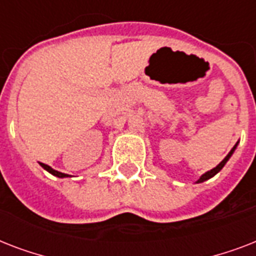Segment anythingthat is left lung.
Masks as SVG:
<instances>
[{"label": "left lung", "instance_id": "obj_1", "mask_svg": "<svg viewBox=\"0 0 256 256\" xmlns=\"http://www.w3.org/2000/svg\"><path fill=\"white\" fill-rule=\"evenodd\" d=\"M235 148H236V144H235L234 148H231V152H228V154H227V156H226V158H224V160H223L222 162H220V164H219L218 166H216V168H212V170H210V171H207L206 174H203L202 176H200V178H199L198 183H200V182H204V180H207V179L212 178V176H214L215 174H218L219 171L222 170V168H223V166H224V164H226V162H227V160H228V158H230V156H232V152H234Z\"/></svg>", "mask_w": 256, "mask_h": 256}]
</instances>
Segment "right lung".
<instances>
[{
  "mask_svg": "<svg viewBox=\"0 0 256 256\" xmlns=\"http://www.w3.org/2000/svg\"><path fill=\"white\" fill-rule=\"evenodd\" d=\"M41 166L44 168H45V170L49 171L50 174L56 175V176H58V178H65V176H69V175H68V174H64V172H60V171L53 170V168H50V166H48V164H41Z\"/></svg>",
  "mask_w": 256,
  "mask_h": 256,
  "instance_id": "add662e5",
  "label": "right lung"
}]
</instances>
